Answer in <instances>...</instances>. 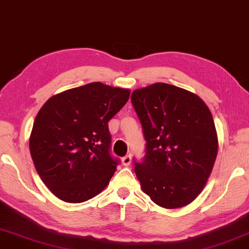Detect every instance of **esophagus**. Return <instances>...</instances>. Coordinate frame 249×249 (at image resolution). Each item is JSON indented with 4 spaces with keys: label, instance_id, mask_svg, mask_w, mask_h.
Here are the masks:
<instances>
[{
    "label": "esophagus",
    "instance_id": "1",
    "mask_svg": "<svg viewBox=\"0 0 249 249\" xmlns=\"http://www.w3.org/2000/svg\"><path fill=\"white\" fill-rule=\"evenodd\" d=\"M131 161H132V159H131V156H129V155H126V156L123 157V159H122V163H123L124 166H129Z\"/></svg>",
    "mask_w": 249,
    "mask_h": 249
}]
</instances>
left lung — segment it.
<instances>
[{
  "label": "left lung",
  "mask_w": 249,
  "mask_h": 249,
  "mask_svg": "<svg viewBox=\"0 0 249 249\" xmlns=\"http://www.w3.org/2000/svg\"><path fill=\"white\" fill-rule=\"evenodd\" d=\"M146 140V156L135 163L142 191L160 207L191 204L207 183L218 152L212 113L187 89L155 83L131 96Z\"/></svg>",
  "instance_id": "1"
}]
</instances>
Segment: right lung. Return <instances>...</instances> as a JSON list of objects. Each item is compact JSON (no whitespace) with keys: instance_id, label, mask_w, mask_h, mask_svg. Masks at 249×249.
Masks as SVG:
<instances>
[{"instance_id":"right-lung-1","label":"right lung","mask_w":249,"mask_h":249,"mask_svg":"<svg viewBox=\"0 0 249 249\" xmlns=\"http://www.w3.org/2000/svg\"><path fill=\"white\" fill-rule=\"evenodd\" d=\"M129 94L128 89L93 82L50 97L38 110L30 152L37 174L57 198L83 203L107 186L118 164L109 155L107 123Z\"/></svg>"}]
</instances>
